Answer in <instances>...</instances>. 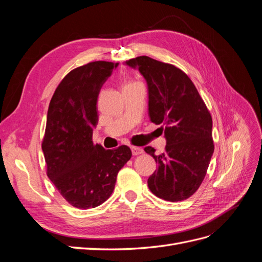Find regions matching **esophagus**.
I'll return each instance as SVG.
<instances>
[{
  "label": "esophagus",
  "instance_id": "obj_1",
  "mask_svg": "<svg viewBox=\"0 0 262 262\" xmlns=\"http://www.w3.org/2000/svg\"><path fill=\"white\" fill-rule=\"evenodd\" d=\"M131 150H132V154L136 155V156L143 153V148L139 147V146H131Z\"/></svg>",
  "mask_w": 262,
  "mask_h": 262
}]
</instances>
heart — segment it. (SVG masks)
I'll return each mask as SVG.
<instances>
[{
	"label": "heart",
	"mask_w": 262,
	"mask_h": 262,
	"mask_svg": "<svg viewBox=\"0 0 262 262\" xmlns=\"http://www.w3.org/2000/svg\"><path fill=\"white\" fill-rule=\"evenodd\" d=\"M128 84H129V83H128Z\"/></svg>",
	"instance_id": "1"
}]
</instances>
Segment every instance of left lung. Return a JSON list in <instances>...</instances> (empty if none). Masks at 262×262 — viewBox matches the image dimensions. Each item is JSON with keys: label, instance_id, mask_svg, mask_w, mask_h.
<instances>
[{"label": "left lung", "instance_id": "left-lung-1", "mask_svg": "<svg viewBox=\"0 0 262 262\" xmlns=\"http://www.w3.org/2000/svg\"><path fill=\"white\" fill-rule=\"evenodd\" d=\"M125 64L144 76L150 121L164 125V153L155 155L152 146L144 148L157 163L147 186L166 201L186 200L202 184L214 152L211 114L192 81L175 66L146 55Z\"/></svg>", "mask_w": 262, "mask_h": 262}]
</instances>
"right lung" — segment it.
<instances>
[{"mask_svg":"<svg viewBox=\"0 0 262 262\" xmlns=\"http://www.w3.org/2000/svg\"><path fill=\"white\" fill-rule=\"evenodd\" d=\"M118 64L95 61L72 70L49 104L41 144L47 176L77 209L104 203L114 191L119 170L132 156L126 145L105 149L92 141L100 89Z\"/></svg>","mask_w":262,"mask_h":262,"instance_id":"add662e5","label":"right lung"}]
</instances>
